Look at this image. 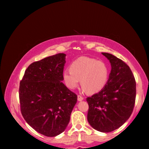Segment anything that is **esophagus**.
I'll list each match as a JSON object with an SVG mask.
<instances>
[{
    "mask_svg": "<svg viewBox=\"0 0 149 149\" xmlns=\"http://www.w3.org/2000/svg\"><path fill=\"white\" fill-rule=\"evenodd\" d=\"M84 100V98L82 97V96H81V95H78L77 96V100L78 101H82V100Z\"/></svg>",
    "mask_w": 149,
    "mask_h": 149,
    "instance_id": "obj_1",
    "label": "esophagus"
}]
</instances>
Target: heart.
I'll return each mask as SVG.
<instances>
[{
  "instance_id": "b5f03b06",
  "label": "heart",
  "mask_w": 149,
  "mask_h": 149,
  "mask_svg": "<svg viewBox=\"0 0 149 149\" xmlns=\"http://www.w3.org/2000/svg\"><path fill=\"white\" fill-rule=\"evenodd\" d=\"M109 75V69L106 63L97 59L81 57L65 70L62 77L66 86L74 90L80 83L84 92L95 93L106 86Z\"/></svg>"
}]
</instances>
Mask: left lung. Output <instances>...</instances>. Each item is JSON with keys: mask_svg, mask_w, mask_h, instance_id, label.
I'll return each mask as SVG.
<instances>
[{"mask_svg": "<svg viewBox=\"0 0 149 149\" xmlns=\"http://www.w3.org/2000/svg\"><path fill=\"white\" fill-rule=\"evenodd\" d=\"M111 70L107 83L99 92L88 97V121L95 130L109 132L124 123L131 115L136 99V81L129 66L109 53L102 52Z\"/></svg>", "mask_w": 149, "mask_h": 149, "instance_id": "8db88e82", "label": "left lung"}]
</instances>
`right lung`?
<instances>
[{"instance_id": "add662e5", "label": "right lung", "mask_w": 149, "mask_h": 149, "mask_svg": "<svg viewBox=\"0 0 149 149\" xmlns=\"http://www.w3.org/2000/svg\"><path fill=\"white\" fill-rule=\"evenodd\" d=\"M66 56L59 53L33 63L20 83L22 116L31 127L48 137L65 130L77 100L62 82Z\"/></svg>"}]
</instances>
